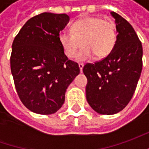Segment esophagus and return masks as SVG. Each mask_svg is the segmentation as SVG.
<instances>
[{"label":"esophagus","mask_w":149,"mask_h":149,"mask_svg":"<svg viewBox=\"0 0 149 149\" xmlns=\"http://www.w3.org/2000/svg\"><path fill=\"white\" fill-rule=\"evenodd\" d=\"M79 67L80 72L83 71V68H84V64H83V63H79Z\"/></svg>","instance_id":"34e87169"}]
</instances>
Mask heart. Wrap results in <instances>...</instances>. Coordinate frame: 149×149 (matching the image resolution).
Listing matches in <instances>:
<instances>
[{
    "instance_id": "heart-1",
    "label": "heart",
    "mask_w": 149,
    "mask_h": 149,
    "mask_svg": "<svg viewBox=\"0 0 149 149\" xmlns=\"http://www.w3.org/2000/svg\"><path fill=\"white\" fill-rule=\"evenodd\" d=\"M59 41L68 58L84 61L94 55L103 59L113 51L117 41V30L113 20L98 16H85L74 21L70 32H60Z\"/></svg>"
}]
</instances>
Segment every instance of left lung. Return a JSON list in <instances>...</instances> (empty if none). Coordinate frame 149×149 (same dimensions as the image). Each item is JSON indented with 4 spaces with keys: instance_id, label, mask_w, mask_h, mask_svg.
I'll use <instances>...</instances> for the list:
<instances>
[{
    "instance_id": "8db88e82",
    "label": "left lung",
    "mask_w": 149,
    "mask_h": 149,
    "mask_svg": "<svg viewBox=\"0 0 149 149\" xmlns=\"http://www.w3.org/2000/svg\"><path fill=\"white\" fill-rule=\"evenodd\" d=\"M117 41L110 54L95 64L87 63L86 99L101 114H114L127 106L134 94L143 68V47L132 26L115 12Z\"/></svg>"
}]
</instances>
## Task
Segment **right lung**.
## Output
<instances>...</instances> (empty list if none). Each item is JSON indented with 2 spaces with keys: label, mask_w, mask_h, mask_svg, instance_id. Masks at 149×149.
<instances>
[{
  "label": "right lung",
  "mask_w": 149,
  "mask_h": 149,
  "mask_svg": "<svg viewBox=\"0 0 149 149\" xmlns=\"http://www.w3.org/2000/svg\"><path fill=\"white\" fill-rule=\"evenodd\" d=\"M70 20L66 14L43 12L20 29L12 43L10 70L16 92L28 109L52 114L62 107L68 86L79 74L59 41Z\"/></svg>",
  "instance_id": "1"
}]
</instances>
